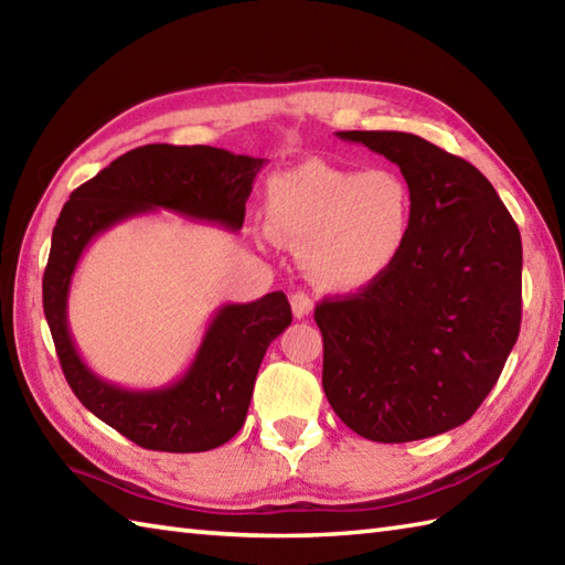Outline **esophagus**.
Segmentation results:
<instances>
[{
    "mask_svg": "<svg viewBox=\"0 0 565 565\" xmlns=\"http://www.w3.org/2000/svg\"><path fill=\"white\" fill-rule=\"evenodd\" d=\"M291 310H294V316L301 320V318L310 316V310H313V301H310L308 294L296 291V294H291Z\"/></svg>",
    "mask_w": 565,
    "mask_h": 565,
    "instance_id": "1",
    "label": "esophagus"
}]
</instances>
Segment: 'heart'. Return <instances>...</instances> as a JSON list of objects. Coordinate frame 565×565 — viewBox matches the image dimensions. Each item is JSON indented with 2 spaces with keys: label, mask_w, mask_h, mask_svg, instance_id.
Segmentation results:
<instances>
[{
  "label": "heart",
  "mask_w": 565,
  "mask_h": 565,
  "mask_svg": "<svg viewBox=\"0 0 565 565\" xmlns=\"http://www.w3.org/2000/svg\"><path fill=\"white\" fill-rule=\"evenodd\" d=\"M267 213L271 233L303 249L310 281L347 294L366 289L401 259L413 233L415 199L393 170L306 162L271 179Z\"/></svg>",
  "instance_id": "heart-1"
}]
</instances>
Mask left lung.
<instances>
[{
    "instance_id": "obj_1",
    "label": "left lung",
    "mask_w": 565,
    "mask_h": 565,
    "mask_svg": "<svg viewBox=\"0 0 565 565\" xmlns=\"http://www.w3.org/2000/svg\"><path fill=\"white\" fill-rule=\"evenodd\" d=\"M413 189L401 259L354 296L322 301V391L342 423L401 444L463 425L500 379L522 320V237L493 184L401 130H342Z\"/></svg>"
}]
</instances>
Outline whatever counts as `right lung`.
<instances>
[{
  "instance_id": "1",
  "label": "right lung",
  "mask_w": 565,
  "mask_h": 565,
  "mask_svg": "<svg viewBox=\"0 0 565 565\" xmlns=\"http://www.w3.org/2000/svg\"><path fill=\"white\" fill-rule=\"evenodd\" d=\"M262 167V158L221 148L154 142L104 167L60 211L43 274V310L60 366L79 403L138 447L191 454L233 439L247 417L264 352L291 326V306L284 291L225 303L182 376L160 388H124L94 374L70 334L67 296L79 257L109 227L158 209L235 233Z\"/></svg>"
}]
</instances>
